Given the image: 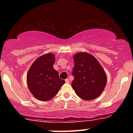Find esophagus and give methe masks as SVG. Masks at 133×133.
Here are the masks:
<instances>
[{
  "label": "esophagus",
  "instance_id": "1",
  "mask_svg": "<svg viewBox=\"0 0 133 133\" xmlns=\"http://www.w3.org/2000/svg\"><path fill=\"white\" fill-rule=\"evenodd\" d=\"M65 82H66V83H68L69 84L70 82V80L69 79H66L65 80Z\"/></svg>",
  "mask_w": 133,
  "mask_h": 133
}]
</instances>
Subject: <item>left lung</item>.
Instances as JSON below:
<instances>
[{"label": "left lung", "instance_id": "left-lung-1", "mask_svg": "<svg viewBox=\"0 0 133 133\" xmlns=\"http://www.w3.org/2000/svg\"><path fill=\"white\" fill-rule=\"evenodd\" d=\"M74 67L71 86L77 96L84 100H93L101 95L107 82L103 67L94 56L88 52L74 56Z\"/></svg>", "mask_w": 133, "mask_h": 133}]
</instances>
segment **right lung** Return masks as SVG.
<instances>
[{
	"instance_id": "1",
	"label": "right lung",
	"mask_w": 133,
	"mask_h": 133,
	"mask_svg": "<svg viewBox=\"0 0 133 133\" xmlns=\"http://www.w3.org/2000/svg\"><path fill=\"white\" fill-rule=\"evenodd\" d=\"M55 59L54 54L51 53L42 55L33 62L27 73V86L38 100L51 99L65 83L53 68Z\"/></svg>"
}]
</instances>
